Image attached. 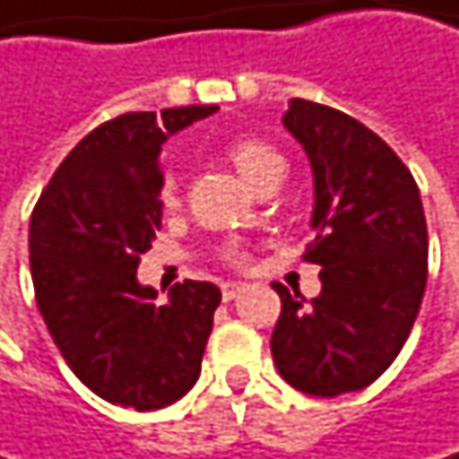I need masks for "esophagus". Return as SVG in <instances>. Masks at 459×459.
<instances>
[{"label":"esophagus","instance_id":"34e87169","mask_svg":"<svg viewBox=\"0 0 459 459\" xmlns=\"http://www.w3.org/2000/svg\"><path fill=\"white\" fill-rule=\"evenodd\" d=\"M242 290H245L242 282H225V285H222V299H225V302H234Z\"/></svg>","mask_w":459,"mask_h":459}]
</instances>
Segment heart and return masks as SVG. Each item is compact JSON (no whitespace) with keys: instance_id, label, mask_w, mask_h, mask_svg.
<instances>
[{"instance_id":"heart-1","label":"heart","mask_w":459,"mask_h":459,"mask_svg":"<svg viewBox=\"0 0 459 459\" xmlns=\"http://www.w3.org/2000/svg\"><path fill=\"white\" fill-rule=\"evenodd\" d=\"M228 160L234 162L237 171L253 185L258 187L261 182H266L269 177H277L285 171V160L282 154L258 141V138H234L231 143H228ZM160 201L162 206H177L179 204V195H177V182L174 179H166L162 182V190H160ZM225 261L228 264H242L245 261V253L242 250H228L225 253Z\"/></svg>"}]
</instances>
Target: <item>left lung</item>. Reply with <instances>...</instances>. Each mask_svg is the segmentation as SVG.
<instances>
[{
  "mask_svg": "<svg viewBox=\"0 0 459 459\" xmlns=\"http://www.w3.org/2000/svg\"><path fill=\"white\" fill-rule=\"evenodd\" d=\"M282 125L313 169L305 261L321 266V293L302 305L274 282L272 356L293 389L337 397L370 386L405 345L428 285V222L405 162L362 122L297 97Z\"/></svg>",
  "mask_w": 459,
  "mask_h": 459,
  "instance_id": "left-lung-1",
  "label": "left lung"
}]
</instances>
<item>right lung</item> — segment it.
I'll return each mask as SVG.
<instances>
[{
	"label": "right lung",
	"instance_id": "right-lung-1",
	"mask_svg": "<svg viewBox=\"0 0 459 459\" xmlns=\"http://www.w3.org/2000/svg\"><path fill=\"white\" fill-rule=\"evenodd\" d=\"M217 106L122 114L62 160L29 222L40 316L65 362L97 397L157 411L185 397L220 305V288L177 282L166 305L135 269L162 220L160 149Z\"/></svg>",
	"mask_w": 459,
	"mask_h": 459
}]
</instances>
